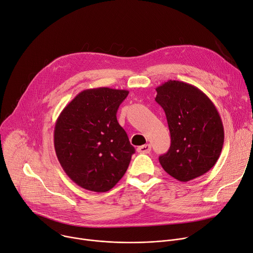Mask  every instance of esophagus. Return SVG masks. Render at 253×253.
<instances>
[{"mask_svg": "<svg viewBox=\"0 0 253 253\" xmlns=\"http://www.w3.org/2000/svg\"><path fill=\"white\" fill-rule=\"evenodd\" d=\"M151 145L150 144H146V145H143L141 147L138 148V152L141 153V154H148L151 152Z\"/></svg>", "mask_w": 253, "mask_h": 253, "instance_id": "esophagus-1", "label": "esophagus"}]
</instances>
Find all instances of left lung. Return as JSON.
<instances>
[{
  "instance_id": "1",
  "label": "left lung",
  "mask_w": 253,
  "mask_h": 253,
  "mask_svg": "<svg viewBox=\"0 0 253 253\" xmlns=\"http://www.w3.org/2000/svg\"><path fill=\"white\" fill-rule=\"evenodd\" d=\"M155 100L165 111L171 135L168 152L159 157L163 169L186 182L207 173L220 157L224 144L221 116L196 86L169 80L156 88Z\"/></svg>"
}]
</instances>
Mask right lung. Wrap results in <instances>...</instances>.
<instances>
[{"mask_svg":"<svg viewBox=\"0 0 253 253\" xmlns=\"http://www.w3.org/2000/svg\"><path fill=\"white\" fill-rule=\"evenodd\" d=\"M127 90H83L63 109L53 131L56 157L67 175L87 190L105 192L128 167L134 148L116 120Z\"/></svg>","mask_w":253,"mask_h":253,"instance_id":"obj_1","label":"right lung"}]
</instances>
